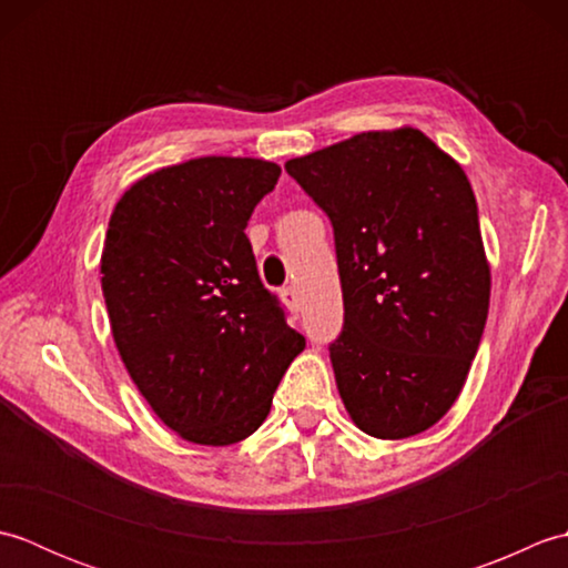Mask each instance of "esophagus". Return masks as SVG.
<instances>
[{
	"label": "esophagus",
	"instance_id": "34e87169",
	"mask_svg": "<svg viewBox=\"0 0 568 568\" xmlns=\"http://www.w3.org/2000/svg\"><path fill=\"white\" fill-rule=\"evenodd\" d=\"M281 297H283V303L291 307L293 312H300V293H297V287L295 285H287V287H283L281 291Z\"/></svg>",
	"mask_w": 568,
	"mask_h": 568
}]
</instances>
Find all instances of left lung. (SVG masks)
Masks as SVG:
<instances>
[{
  "mask_svg": "<svg viewBox=\"0 0 568 568\" xmlns=\"http://www.w3.org/2000/svg\"><path fill=\"white\" fill-rule=\"evenodd\" d=\"M334 229L344 327L329 358L348 415L405 439L462 393L490 268L466 173L417 129L366 131L285 163Z\"/></svg>",
  "mask_w": 568,
  "mask_h": 568,
  "instance_id": "8db88e82",
  "label": "left lung"
}]
</instances>
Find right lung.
<instances>
[{
	"instance_id": "add662e5",
	"label": "right lung",
	"mask_w": 568,
	"mask_h": 568,
	"mask_svg": "<svg viewBox=\"0 0 568 568\" xmlns=\"http://www.w3.org/2000/svg\"><path fill=\"white\" fill-rule=\"evenodd\" d=\"M277 178L268 161L207 155L141 178L112 212L100 271L114 344L153 413L187 442L256 432L305 348L244 234Z\"/></svg>"
}]
</instances>
